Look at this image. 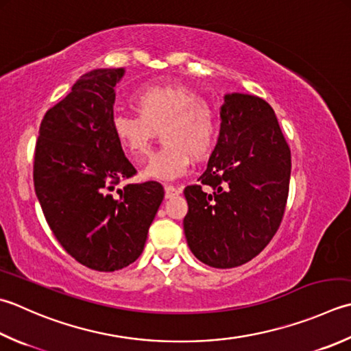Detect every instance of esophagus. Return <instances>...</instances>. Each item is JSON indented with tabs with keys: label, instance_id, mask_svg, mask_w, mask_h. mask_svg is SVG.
<instances>
[{
	"label": "esophagus",
	"instance_id": "34e87169",
	"mask_svg": "<svg viewBox=\"0 0 351 351\" xmlns=\"http://www.w3.org/2000/svg\"><path fill=\"white\" fill-rule=\"evenodd\" d=\"M164 190H166V199L176 197V196H180V193H181V191L178 190L176 187H173V185H166Z\"/></svg>",
	"mask_w": 351,
	"mask_h": 351
}]
</instances>
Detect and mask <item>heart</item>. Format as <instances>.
<instances>
[{"mask_svg": "<svg viewBox=\"0 0 351 351\" xmlns=\"http://www.w3.org/2000/svg\"><path fill=\"white\" fill-rule=\"evenodd\" d=\"M138 115L117 114L112 134L135 162L150 152L158 134L166 144L143 170L149 181H175L187 173L190 160L207 158L217 136V115L195 89L181 84L143 88L134 97Z\"/></svg>", "mask_w": 351, "mask_h": 351, "instance_id": "1", "label": "heart"}]
</instances>
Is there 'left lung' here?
Here are the masks:
<instances>
[{
  "label": "left lung",
  "mask_w": 351,
  "mask_h": 351,
  "mask_svg": "<svg viewBox=\"0 0 351 351\" xmlns=\"http://www.w3.org/2000/svg\"><path fill=\"white\" fill-rule=\"evenodd\" d=\"M289 180L291 149L269 103L225 94L207 170L184 190V232L195 257L228 269L258 256L283 219Z\"/></svg>",
  "instance_id": "8db88e82"
}]
</instances>
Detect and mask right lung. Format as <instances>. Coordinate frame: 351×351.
<instances>
[{"label":"right lung","mask_w":351,"mask_h":351,"mask_svg":"<svg viewBox=\"0 0 351 351\" xmlns=\"http://www.w3.org/2000/svg\"><path fill=\"white\" fill-rule=\"evenodd\" d=\"M125 68H99L48 109L34 152V190L48 225L71 257L112 272L141 256L164 199L158 182L115 185L135 167L112 134L115 86Z\"/></svg>","instance_id":"obj_1"}]
</instances>
